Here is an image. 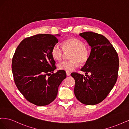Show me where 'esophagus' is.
<instances>
[{
    "mask_svg": "<svg viewBox=\"0 0 129 129\" xmlns=\"http://www.w3.org/2000/svg\"><path fill=\"white\" fill-rule=\"evenodd\" d=\"M66 75H67V76H69L70 75H71V73L68 71H66Z\"/></svg>",
    "mask_w": 129,
    "mask_h": 129,
    "instance_id": "esophagus-1",
    "label": "esophagus"
}]
</instances>
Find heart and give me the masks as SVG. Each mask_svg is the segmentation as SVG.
<instances>
[{
	"label": "heart",
	"instance_id": "obj_1",
	"mask_svg": "<svg viewBox=\"0 0 129 129\" xmlns=\"http://www.w3.org/2000/svg\"><path fill=\"white\" fill-rule=\"evenodd\" d=\"M64 53H69L71 60L64 61L58 64L61 70L72 71L81 63H85L90 57V50L84 43L76 38H69L62 42V49L58 45H54L51 49V56L55 61H61Z\"/></svg>",
	"mask_w": 129,
	"mask_h": 129
}]
</instances>
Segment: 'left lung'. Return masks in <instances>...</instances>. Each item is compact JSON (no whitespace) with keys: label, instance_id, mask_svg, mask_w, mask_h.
I'll use <instances>...</instances> for the list:
<instances>
[{"label":"left lung","instance_id":"obj_1","mask_svg":"<svg viewBox=\"0 0 129 129\" xmlns=\"http://www.w3.org/2000/svg\"><path fill=\"white\" fill-rule=\"evenodd\" d=\"M91 47L90 57L81 71L83 75L72 73L75 81L74 94L80 102L95 105L102 102L111 91L118 77L119 58L115 49L103 35L92 32L80 33ZM91 75L89 76V73Z\"/></svg>","mask_w":129,"mask_h":129}]
</instances>
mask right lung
I'll list each match as a JSON object with an SVG mask.
<instances>
[{
	"label": "right lung",
	"instance_id": "obj_1",
	"mask_svg": "<svg viewBox=\"0 0 129 129\" xmlns=\"http://www.w3.org/2000/svg\"><path fill=\"white\" fill-rule=\"evenodd\" d=\"M60 36L39 34L26 38L12 58V71L17 88L27 101L38 106L48 105L56 99L58 87L66 77L64 71L53 73L56 67L50 52L58 42L56 36Z\"/></svg>",
	"mask_w": 129,
	"mask_h": 129
}]
</instances>
